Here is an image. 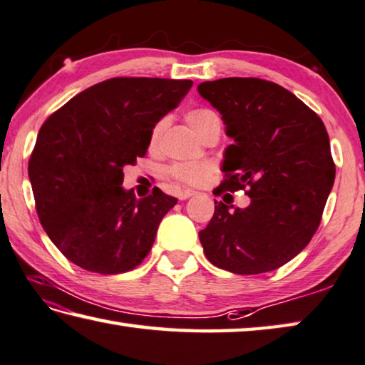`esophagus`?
<instances>
[{"instance_id": "obj_1", "label": "esophagus", "mask_w": 365, "mask_h": 365, "mask_svg": "<svg viewBox=\"0 0 365 365\" xmlns=\"http://www.w3.org/2000/svg\"><path fill=\"white\" fill-rule=\"evenodd\" d=\"M195 195H196V191H193V190H182L180 193H178V200L185 201V200H188V197L195 196Z\"/></svg>"}]
</instances>
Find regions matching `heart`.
I'll return each instance as SVG.
<instances>
[{
  "mask_svg": "<svg viewBox=\"0 0 365 365\" xmlns=\"http://www.w3.org/2000/svg\"><path fill=\"white\" fill-rule=\"evenodd\" d=\"M185 119H187L190 128L193 129L201 138L205 134H209L210 130L220 129V118H218L214 111L207 108L190 110L187 116H185ZM165 125H168V121H165V119H161V121H158L153 125V129L150 132L151 148L158 147ZM212 170H214V165L209 163H182V164H175L174 168L170 169V174L174 175L177 180L191 185V187H200V185H204L209 180Z\"/></svg>",
  "mask_w": 365,
  "mask_h": 365,
  "instance_id": "b5f03b06",
  "label": "heart"
}]
</instances>
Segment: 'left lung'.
<instances>
[{
    "mask_svg": "<svg viewBox=\"0 0 365 365\" xmlns=\"http://www.w3.org/2000/svg\"><path fill=\"white\" fill-rule=\"evenodd\" d=\"M233 138L220 191L247 190V207L215 201L200 231L207 260L236 274L273 271L308 246L335 180L326 125L282 86L223 78L197 86Z\"/></svg>",
    "mask_w": 365,
    "mask_h": 365,
    "instance_id": "left-lung-1",
    "label": "left lung"
}]
</instances>
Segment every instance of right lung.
<instances>
[{
    "label": "right lung",
    "mask_w": 365,
    "mask_h": 365,
    "mask_svg": "<svg viewBox=\"0 0 365 365\" xmlns=\"http://www.w3.org/2000/svg\"><path fill=\"white\" fill-rule=\"evenodd\" d=\"M191 79L111 78L46 119L29 163L49 240L78 267L118 274L140 264L177 200L124 190L123 168L143 158L150 132L187 96Z\"/></svg>",
    "instance_id": "right-lung-1"
}]
</instances>
